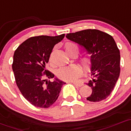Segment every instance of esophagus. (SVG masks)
Listing matches in <instances>:
<instances>
[{
  "mask_svg": "<svg viewBox=\"0 0 131 131\" xmlns=\"http://www.w3.org/2000/svg\"><path fill=\"white\" fill-rule=\"evenodd\" d=\"M72 84H74V85H75V86L77 87H81L83 85V84L81 82H71Z\"/></svg>",
  "mask_w": 131,
  "mask_h": 131,
  "instance_id": "1",
  "label": "esophagus"
}]
</instances>
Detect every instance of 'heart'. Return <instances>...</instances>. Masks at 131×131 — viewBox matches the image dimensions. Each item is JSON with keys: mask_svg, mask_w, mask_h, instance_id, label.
Here are the masks:
<instances>
[{"mask_svg": "<svg viewBox=\"0 0 131 131\" xmlns=\"http://www.w3.org/2000/svg\"><path fill=\"white\" fill-rule=\"evenodd\" d=\"M65 49L66 52L68 54L74 52L78 53L79 46L75 43L68 42L66 43ZM81 62L82 65L85 68L89 67L91 64V59L87 56L82 57L81 59ZM82 69L79 66L75 64H72L67 67H64L59 69L57 72V76L63 81H70L76 79L77 77L82 75Z\"/></svg>", "mask_w": 131, "mask_h": 131, "instance_id": "b5f03b06", "label": "heart"}]
</instances>
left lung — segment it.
<instances>
[{
  "label": "left lung",
  "mask_w": 131,
  "mask_h": 131,
  "mask_svg": "<svg viewBox=\"0 0 131 131\" xmlns=\"http://www.w3.org/2000/svg\"><path fill=\"white\" fill-rule=\"evenodd\" d=\"M66 37L79 44L91 54L92 77L86 84L92 92L87 100L99 102L105 99L113 91L120 74V52L114 39L97 29L67 34Z\"/></svg>",
  "instance_id": "8db88e82"
}]
</instances>
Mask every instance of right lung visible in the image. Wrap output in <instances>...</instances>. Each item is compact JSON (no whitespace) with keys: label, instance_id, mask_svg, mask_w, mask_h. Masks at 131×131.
Returning <instances> with one entry per match:
<instances>
[{"label":"right lung","instance_id":"1","mask_svg":"<svg viewBox=\"0 0 131 131\" xmlns=\"http://www.w3.org/2000/svg\"><path fill=\"white\" fill-rule=\"evenodd\" d=\"M65 34L32 37L22 43L14 54L12 70L17 85L22 95L37 107H49L56 101L66 83L46 69L56 43Z\"/></svg>","mask_w":131,"mask_h":131}]
</instances>
